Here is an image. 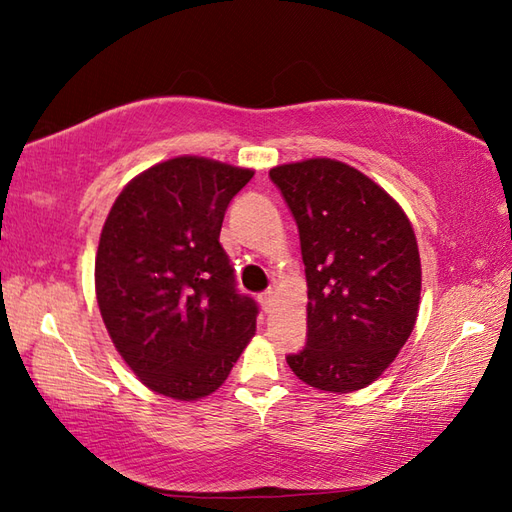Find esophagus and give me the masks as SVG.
<instances>
[{"label": "esophagus", "mask_w": 512, "mask_h": 512, "mask_svg": "<svg viewBox=\"0 0 512 512\" xmlns=\"http://www.w3.org/2000/svg\"><path fill=\"white\" fill-rule=\"evenodd\" d=\"M259 303H262V310L264 312H270L273 310V306H275V295L273 292H262V295H259Z\"/></svg>", "instance_id": "obj_1"}]
</instances>
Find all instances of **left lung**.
Returning <instances> with one entry per match:
<instances>
[{"label": "left lung", "mask_w": 512, "mask_h": 512, "mask_svg": "<svg viewBox=\"0 0 512 512\" xmlns=\"http://www.w3.org/2000/svg\"><path fill=\"white\" fill-rule=\"evenodd\" d=\"M299 228L308 339L286 361L332 394L385 372L416 325L420 255L400 206L361 171L330 158L270 169Z\"/></svg>", "instance_id": "obj_1"}]
</instances>
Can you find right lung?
Listing matches in <instances>:
<instances>
[{
	"mask_svg": "<svg viewBox=\"0 0 512 512\" xmlns=\"http://www.w3.org/2000/svg\"><path fill=\"white\" fill-rule=\"evenodd\" d=\"M255 171L180 156L140 173L107 215L96 299L116 350L162 396L213 394L255 334L220 244L224 213Z\"/></svg>",
	"mask_w": 512,
	"mask_h": 512,
	"instance_id": "1",
	"label": "right lung"
}]
</instances>
